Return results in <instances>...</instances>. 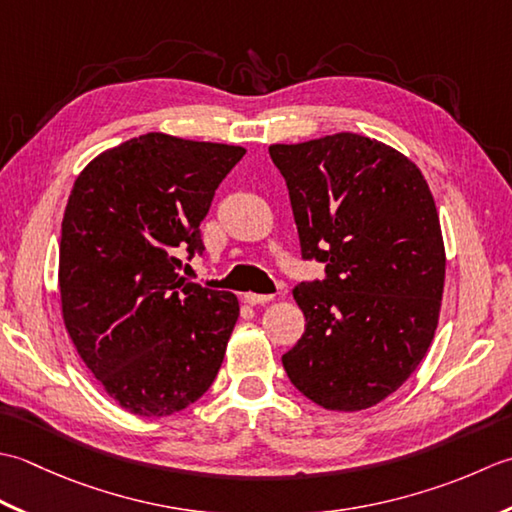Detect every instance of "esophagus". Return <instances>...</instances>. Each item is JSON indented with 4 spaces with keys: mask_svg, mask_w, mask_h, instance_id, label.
Returning <instances> with one entry per match:
<instances>
[{
    "mask_svg": "<svg viewBox=\"0 0 512 512\" xmlns=\"http://www.w3.org/2000/svg\"><path fill=\"white\" fill-rule=\"evenodd\" d=\"M243 300L247 302V305L256 307V305H265V302L274 300V296H269V294H252V291H247V294L243 296Z\"/></svg>",
    "mask_w": 512,
    "mask_h": 512,
    "instance_id": "34e87169",
    "label": "esophagus"
}]
</instances>
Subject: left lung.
<instances>
[{
  "label": "left lung",
  "mask_w": 512,
  "mask_h": 512,
  "mask_svg": "<svg viewBox=\"0 0 512 512\" xmlns=\"http://www.w3.org/2000/svg\"><path fill=\"white\" fill-rule=\"evenodd\" d=\"M269 156L302 256L327 263L322 283L294 289L305 333L283 367L322 409H369L409 380L440 320L446 252L429 183L402 152L353 132Z\"/></svg>",
  "instance_id": "1"
}]
</instances>
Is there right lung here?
Here are the masks:
<instances>
[{
    "label": "right lung",
    "instance_id": "right-lung-1",
    "mask_svg": "<svg viewBox=\"0 0 512 512\" xmlns=\"http://www.w3.org/2000/svg\"><path fill=\"white\" fill-rule=\"evenodd\" d=\"M245 148L163 132L101 152L77 176L59 243L61 316L81 360L121 409L165 417L212 387L238 298L185 283V249Z\"/></svg>",
    "mask_w": 512,
    "mask_h": 512
}]
</instances>
